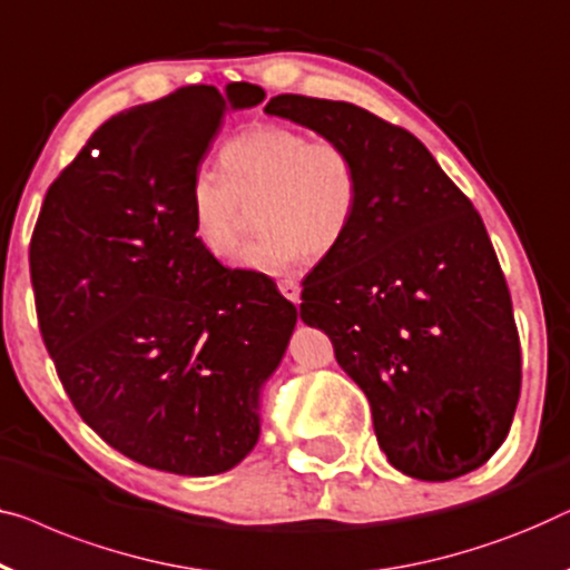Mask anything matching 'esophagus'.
Here are the masks:
<instances>
[{
	"instance_id": "1",
	"label": "esophagus",
	"mask_w": 570,
	"mask_h": 570,
	"mask_svg": "<svg viewBox=\"0 0 570 570\" xmlns=\"http://www.w3.org/2000/svg\"><path fill=\"white\" fill-rule=\"evenodd\" d=\"M277 291L283 293L291 303H298V298H301V287H298V283H293V279H279Z\"/></svg>"
}]
</instances>
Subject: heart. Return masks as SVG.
<instances>
[{"label":"heart","mask_w":570,"mask_h":570,"mask_svg":"<svg viewBox=\"0 0 570 570\" xmlns=\"http://www.w3.org/2000/svg\"><path fill=\"white\" fill-rule=\"evenodd\" d=\"M249 208L259 236L244 249V267L285 272L303 257H328L357 216V161L334 138L275 122L246 128L220 148V171L203 167L189 179L197 244L216 259L234 257Z\"/></svg>","instance_id":"heart-1"}]
</instances>
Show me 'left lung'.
I'll use <instances>...</instances> for the list:
<instances>
[{"label":"left lung","instance_id":"obj_1","mask_svg":"<svg viewBox=\"0 0 570 570\" xmlns=\"http://www.w3.org/2000/svg\"><path fill=\"white\" fill-rule=\"evenodd\" d=\"M279 115L350 148L360 208L303 279L301 318L367 395L387 463L419 481L481 468L522 385L511 295L473 203L406 128L350 102L277 95Z\"/></svg>","mask_w":570,"mask_h":570}]
</instances>
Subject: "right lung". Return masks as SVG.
<instances>
[{
  "label": "right lung",
  "instance_id": "obj_1",
  "mask_svg": "<svg viewBox=\"0 0 570 570\" xmlns=\"http://www.w3.org/2000/svg\"><path fill=\"white\" fill-rule=\"evenodd\" d=\"M236 81L185 87L112 115L48 187L30 238L38 326L77 414L122 455L216 475L259 440V387L298 311L272 277L230 269L197 244L189 179Z\"/></svg>",
  "mask_w": 570,
  "mask_h": 570
}]
</instances>
